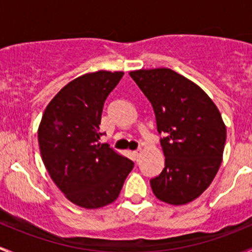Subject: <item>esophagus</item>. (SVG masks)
Masks as SVG:
<instances>
[{
  "instance_id": "34e87169",
  "label": "esophagus",
  "mask_w": 252,
  "mask_h": 252,
  "mask_svg": "<svg viewBox=\"0 0 252 252\" xmlns=\"http://www.w3.org/2000/svg\"><path fill=\"white\" fill-rule=\"evenodd\" d=\"M141 154H142L141 149H137V150H134V152H133V155H134V158H136V159H138V158L141 157Z\"/></svg>"
}]
</instances>
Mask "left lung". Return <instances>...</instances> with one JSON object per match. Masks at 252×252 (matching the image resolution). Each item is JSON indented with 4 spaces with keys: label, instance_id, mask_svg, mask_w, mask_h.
Segmentation results:
<instances>
[{
    "label": "left lung",
    "instance_id": "left-lung-1",
    "mask_svg": "<svg viewBox=\"0 0 252 252\" xmlns=\"http://www.w3.org/2000/svg\"><path fill=\"white\" fill-rule=\"evenodd\" d=\"M152 103L165 167L150 180L153 193L171 205L200 196L222 162L225 125L211 98L193 81L167 68L129 72Z\"/></svg>",
    "mask_w": 252,
    "mask_h": 252
}]
</instances>
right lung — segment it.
<instances>
[{
  "mask_svg": "<svg viewBox=\"0 0 252 252\" xmlns=\"http://www.w3.org/2000/svg\"><path fill=\"white\" fill-rule=\"evenodd\" d=\"M123 71L76 77L49 102L38 126L42 161L71 203L98 209L118 199L133 162L99 143L103 105Z\"/></svg>",
  "mask_w": 252,
  "mask_h": 252,
  "instance_id": "add662e5",
  "label": "right lung"
}]
</instances>
